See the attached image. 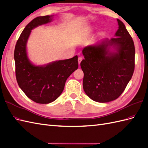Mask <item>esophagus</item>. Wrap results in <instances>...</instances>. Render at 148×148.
I'll list each match as a JSON object with an SVG mask.
<instances>
[{"mask_svg":"<svg viewBox=\"0 0 148 148\" xmlns=\"http://www.w3.org/2000/svg\"><path fill=\"white\" fill-rule=\"evenodd\" d=\"M82 60H83V58H82V57H78V63H79V65L80 64V63H81V62L82 61Z\"/></svg>","mask_w":148,"mask_h":148,"instance_id":"esophagus-1","label":"esophagus"}]
</instances>
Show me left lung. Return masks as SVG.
I'll list each match as a JSON object with an SVG mask.
<instances>
[{
	"label": "left lung",
	"instance_id": "obj_1",
	"mask_svg": "<svg viewBox=\"0 0 148 148\" xmlns=\"http://www.w3.org/2000/svg\"><path fill=\"white\" fill-rule=\"evenodd\" d=\"M115 37L84 48L80 63L83 87L93 101L107 103L117 99L125 90L134 70V42L125 24L117 19ZM112 46L114 51L110 50Z\"/></svg>",
	"mask_w": 148,
	"mask_h": 148
}]
</instances>
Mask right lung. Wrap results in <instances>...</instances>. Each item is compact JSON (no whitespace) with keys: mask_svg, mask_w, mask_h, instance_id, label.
<instances>
[{"mask_svg":"<svg viewBox=\"0 0 148 148\" xmlns=\"http://www.w3.org/2000/svg\"><path fill=\"white\" fill-rule=\"evenodd\" d=\"M52 15L37 17L25 27L15 45V75L19 87L28 98L40 104L53 102L62 93L67 78L78 68V56L36 66L28 58L26 45L31 30L52 21Z\"/></svg>","mask_w":148,"mask_h":148,"instance_id":"obj_1","label":"right lung"}]
</instances>
